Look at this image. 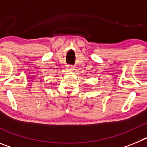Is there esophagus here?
<instances>
[{
    "instance_id": "esophagus-1",
    "label": "esophagus",
    "mask_w": 147,
    "mask_h": 147,
    "mask_svg": "<svg viewBox=\"0 0 147 147\" xmlns=\"http://www.w3.org/2000/svg\"><path fill=\"white\" fill-rule=\"evenodd\" d=\"M68 68H69V71H74V67H73L72 66H70V67H68Z\"/></svg>"
}]
</instances>
